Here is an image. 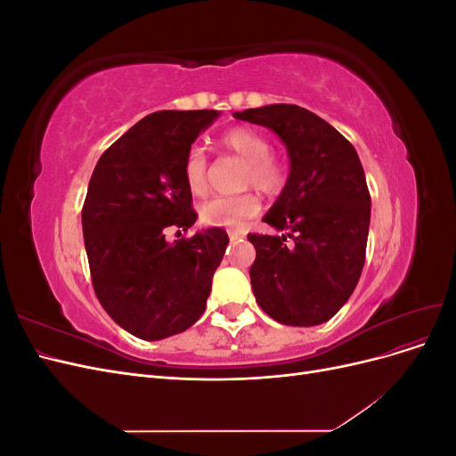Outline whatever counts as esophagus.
<instances>
[{"mask_svg":"<svg viewBox=\"0 0 456 456\" xmlns=\"http://www.w3.org/2000/svg\"><path fill=\"white\" fill-rule=\"evenodd\" d=\"M228 238H230L232 241L241 240V238H245V232H243V230H230V232H228Z\"/></svg>","mask_w":456,"mask_h":456,"instance_id":"1","label":"esophagus"}]
</instances>
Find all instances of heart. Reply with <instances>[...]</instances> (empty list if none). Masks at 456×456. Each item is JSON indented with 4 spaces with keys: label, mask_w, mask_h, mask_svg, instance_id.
Instances as JSON below:
<instances>
[{
    "label": "heart",
    "mask_w": 456,
    "mask_h": 456,
    "mask_svg": "<svg viewBox=\"0 0 456 456\" xmlns=\"http://www.w3.org/2000/svg\"><path fill=\"white\" fill-rule=\"evenodd\" d=\"M220 141L247 161L243 186L253 184L268 196L280 194L285 188L287 167L272 154V144L265 134L249 127H236L224 133ZM183 175L191 194L201 196L207 188V156L200 146H194L186 154ZM256 213L258 200L249 191L238 196H215L200 205V220L209 228L240 226L245 218Z\"/></svg>",
    "instance_id": "b5f03b06"
}]
</instances>
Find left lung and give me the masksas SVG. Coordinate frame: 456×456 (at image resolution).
I'll list each match as a JSON object with an SVG mask.
<instances>
[{"label":"left lung","instance_id":"1","mask_svg":"<svg viewBox=\"0 0 456 456\" xmlns=\"http://www.w3.org/2000/svg\"><path fill=\"white\" fill-rule=\"evenodd\" d=\"M233 118L272 129L287 146L291 171L262 218L285 236L249 233L256 258L251 285L275 322L312 327L350 298L365 262L370 196L355 148L325 119L297 104H270Z\"/></svg>","mask_w":456,"mask_h":456}]
</instances>
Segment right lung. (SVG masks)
<instances>
[{
  "label": "right lung",
  "mask_w": 456,
  "mask_h": 456,
  "mask_svg": "<svg viewBox=\"0 0 456 456\" xmlns=\"http://www.w3.org/2000/svg\"><path fill=\"white\" fill-rule=\"evenodd\" d=\"M216 110H161L141 119L101 156L81 211L96 298L112 320L142 340L194 325L207 306L228 233L196 223L183 165Z\"/></svg>",
  "instance_id": "right-lung-1"
}]
</instances>
